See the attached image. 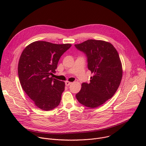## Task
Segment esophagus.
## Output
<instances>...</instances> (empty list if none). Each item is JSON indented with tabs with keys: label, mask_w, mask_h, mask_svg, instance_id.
I'll use <instances>...</instances> for the list:
<instances>
[{
	"label": "esophagus",
	"mask_w": 146,
	"mask_h": 146,
	"mask_svg": "<svg viewBox=\"0 0 146 146\" xmlns=\"http://www.w3.org/2000/svg\"><path fill=\"white\" fill-rule=\"evenodd\" d=\"M72 82H69V81H66V82H65V84H66V86H70L71 84H72Z\"/></svg>",
	"instance_id": "obj_1"
}]
</instances>
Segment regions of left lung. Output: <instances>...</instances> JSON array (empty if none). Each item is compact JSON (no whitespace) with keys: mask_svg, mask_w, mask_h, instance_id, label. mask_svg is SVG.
Returning a JSON list of instances; mask_svg holds the SVG:
<instances>
[{"mask_svg":"<svg viewBox=\"0 0 146 146\" xmlns=\"http://www.w3.org/2000/svg\"><path fill=\"white\" fill-rule=\"evenodd\" d=\"M88 58V68L93 73L90 82L82 83L76 95L82 105L96 108L105 103L116 92L122 77L121 61L117 50L108 41L87 40L75 44Z\"/></svg>","mask_w":146,"mask_h":146,"instance_id":"1","label":"left lung"}]
</instances>
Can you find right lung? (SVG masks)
<instances>
[{"label":"right lung","mask_w":146,"mask_h":146,"mask_svg":"<svg viewBox=\"0 0 146 146\" xmlns=\"http://www.w3.org/2000/svg\"><path fill=\"white\" fill-rule=\"evenodd\" d=\"M71 44H54L36 41L27 46L20 56L18 73L25 93L38 108L49 111L60 103L65 82L50 77L58 61Z\"/></svg>","instance_id":"obj_1"}]
</instances>
